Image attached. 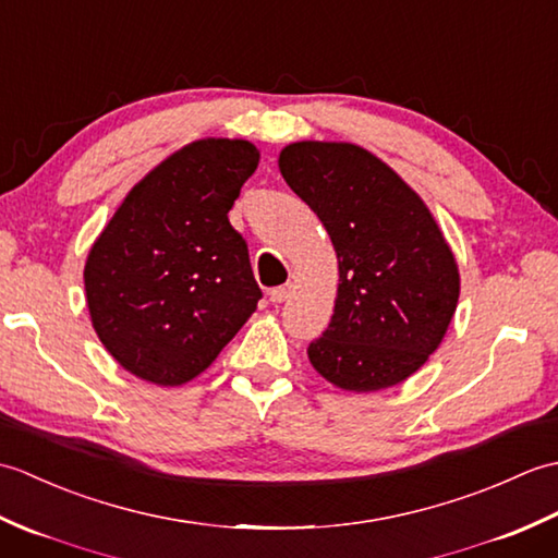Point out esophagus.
Here are the masks:
<instances>
[{"mask_svg":"<svg viewBox=\"0 0 558 558\" xmlns=\"http://www.w3.org/2000/svg\"><path fill=\"white\" fill-rule=\"evenodd\" d=\"M290 294H292V286H280L276 290H270V302L272 304H282V302L290 300Z\"/></svg>","mask_w":558,"mask_h":558,"instance_id":"esophagus-1","label":"esophagus"}]
</instances>
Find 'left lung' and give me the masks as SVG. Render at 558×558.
<instances>
[{"label":"left lung","mask_w":558,"mask_h":558,"mask_svg":"<svg viewBox=\"0 0 558 558\" xmlns=\"http://www.w3.org/2000/svg\"><path fill=\"white\" fill-rule=\"evenodd\" d=\"M280 174L333 242L338 294L306 354L328 384L374 393L410 378L441 345L460 298L458 260L422 196L348 141H298Z\"/></svg>","instance_id":"obj_1"}]
</instances>
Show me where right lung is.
<instances>
[{
	"mask_svg": "<svg viewBox=\"0 0 558 558\" xmlns=\"http://www.w3.org/2000/svg\"><path fill=\"white\" fill-rule=\"evenodd\" d=\"M258 160L252 141L196 138L138 180L93 242L90 324L141 381L189 384L256 312L260 290L228 213Z\"/></svg>",
	"mask_w": 558,
	"mask_h": 558,
	"instance_id": "add662e5",
	"label": "right lung"
}]
</instances>
